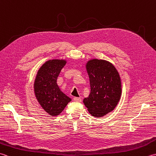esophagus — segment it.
Returning a JSON list of instances; mask_svg holds the SVG:
<instances>
[{
	"label": "esophagus",
	"mask_w": 156,
	"mask_h": 156,
	"mask_svg": "<svg viewBox=\"0 0 156 156\" xmlns=\"http://www.w3.org/2000/svg\"><path fill=\"white\" fill-rule=\"evenodd\" d=\"M73 99H74V101L76 102H81V101H82L80 97H74Z\"/></svg>",
	"instance_id": "esophagus-1"
}]
</instances>
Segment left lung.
Segmentation results:
<instances>
[{
  "mask_svg": "<svg viewBox=\"0 0 156 156\" xmlns=\"http://www.w3.org/2000/svg\"><path fill=\"white\" fill-rule=\"evenodd\" d=\"M86 68L90 79V93L83 100L84 104L93 117H101L113 111L120 100V76L115 66L104 59H90Z\"/></svg>",
  "mask_w": 156,
  "mask_h": 156,
  "instance_id": "obj_1",
  "label": "left lung"
}]
</instances>
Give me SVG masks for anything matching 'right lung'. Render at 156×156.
Wrapping results in <instances>:
<instances>
[{
	"label": "right lung",
	"mask_w": 156,
	"mask_h": 156,
	"mask_svg": "<svg viewBox=\"0 0 156 156\" xmlns=\"http://www.w3.org/2000/svg\"><path fill=\"white\" fill-rule=\"evenodd\" d=\"M66 64L64 59H50L43 64L36 75L34 92L38 102L51 116L59 115L72 100L61 91L57 79Z\"/></svg>",
	"instance_id": "obj_1"
}]
</instances>
